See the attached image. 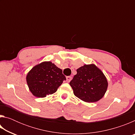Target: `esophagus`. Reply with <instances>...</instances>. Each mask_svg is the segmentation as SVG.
Masks as SVG:
<instances>
[{"label": "esophagus", "mask_w": 135, "mask_h": 135, "mask_svg": "<svg viewBox=\"0 0 135 135\" xmlns=\"http://www.w3.org/2000/svg\"><path fill=\"white\" fill-rule=\"evenodd\" d=\"M71 79H72V77L71 76H67L66 77V81H67V82H68V83H69V82L71 80Z\"/></svg>", "instance_id": "esophagus-1"}]
</instances>
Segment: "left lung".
<instances>
[{"label": "left lung", "instance_id": "8db88e82", "mask_svg": "<svg viewBox=\"0 0 135 135\" xmlns=\"http://www.w3.org/2000/svg\"><path fill=\"white\" fill-rule=\"evenodd\" d=\"M70 84L74 95L86 102L102 99L108 86L105 76L94 64L79 68Z\"/></svg>", "mask_w": 135, "mask_h": 135}]
</instances>
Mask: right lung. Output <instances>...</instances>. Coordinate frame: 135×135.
Segmentation results:
<instances>
[{"mask_svg": "<svg viewBox=\"0 0 135 135\" xmlns=\"http://www.w3.org/2000/svg\"><path fill=\"white\" fill-rule=\"evenodd\" d=\"M65 80L62 70L51 61H44L35 65L26 76L29 90L37 98H45L55 93Z\"/></svg>", "mask_w": 135, "mask_h": 135, "instance_id": "obj_1", "label": "right lung"}]
</instances>
